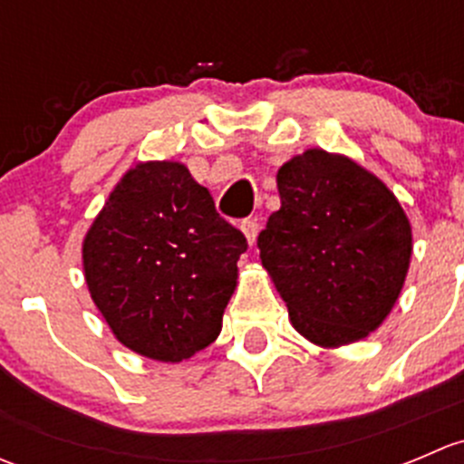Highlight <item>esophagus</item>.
I'll return each instance as SVG.
<instances>
[{"label": "esophagus", "instance_id": "obj_1", "mask_svg": "<svg viewBox=\"0 0 464 464\" xmlns=\"http://www.w3.org/2000/svg\"><path fill=\"white\" fill-rule=\"evenodd\" d=\"M258 228H260L258 215H254V218H246L245 222H242V233H245V237H246V242H249V245H254V242H256Z\"/></svg>", "mask_w": 464, "mask_h": 464}]
</instances>
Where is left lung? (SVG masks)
<instances>
[{"mask_svg":"<svg viewBox=\"0 0 464 464\" xmlns=\"http://www.w3.org/2000/svg\"><path fill=\"white\" fill-rule=\"evenodd\" d=\"M280 208L258 236L292 325L323 348L382 325L409 271L413 236L395 195L353 159L307 150L278 170Z\"/></svg>","mask_w":464,"mask_h":464,"instance_id":"8db88e82","label":"left lung"}]
</instances>
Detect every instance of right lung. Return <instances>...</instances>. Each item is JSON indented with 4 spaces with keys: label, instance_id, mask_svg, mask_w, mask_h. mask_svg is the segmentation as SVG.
Here are the masks:
<instances>
[{
    "label": "right lung",
    "instance_id": "1",
    "mask_svg": "<svg viewBox=\"0 0 464 464\" xmlns=\"http://www.w3.org/2000/svg\"><path fill=\"white\" fill-rule=\"evenodd\" d=\"M177 161L128 170L82 242L93 303L125 348L177 363L218 339L246 251Z\"/></svg>",
    "mask_w": 464,
    "mask_h": 464
}]
</instances>
